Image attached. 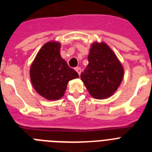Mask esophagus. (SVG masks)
Listing matches in <instances>:
<instances>
[{"instance_id": "esophagus-1", "label": "esophagus", "mask_w": 152, "mask_h": 152, "mask_svg": "<svg viewBox=\"0 0 152 152\" xmlns=\"http://www.w3.org/2000/svg\"><path fill=\"white\" fill-rule=\"evenodd\" d=\"M75 70L77 72V73H78L79 76H80V73H81V69H80V67H76V69H75Z\"/></svg>"}]
</instances>
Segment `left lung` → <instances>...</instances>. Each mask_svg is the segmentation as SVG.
Segmentation results:
<instances>
[{"instance_id": "1", "label": "left lung", "mask_w": 152, "mask_h": 152, "mask_svg": "<svg viewBox=\"0 0 152 152\" xmlns=\"http://www.w3.org/2000/svg\"><path fill=\"white\" fill-rule=\"evenodd\" d=\"M88 59V66L80 77L88 92L97 99L111 96L122 81V64L105 42L91 44Z\"/></svg>"}]
</instances>
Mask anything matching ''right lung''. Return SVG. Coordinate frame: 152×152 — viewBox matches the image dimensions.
<instances>
[{"mask_svg":"<svg viewBox=\"0 0 152 152\" xmlns=\"http://www.w3.org/2000/svg\"><path fill=\"white\" fill-rule=\"evenodd\" d=\"M61 43L49 42L37 53L30 69L31 81L37 93L48 100H57L64 95L70 80L78 78L60 54Z\"/></svg>","mask_w":152,"mask_h":152,"instance_id":"add662e5","label":"right lung"}]
</instances>
